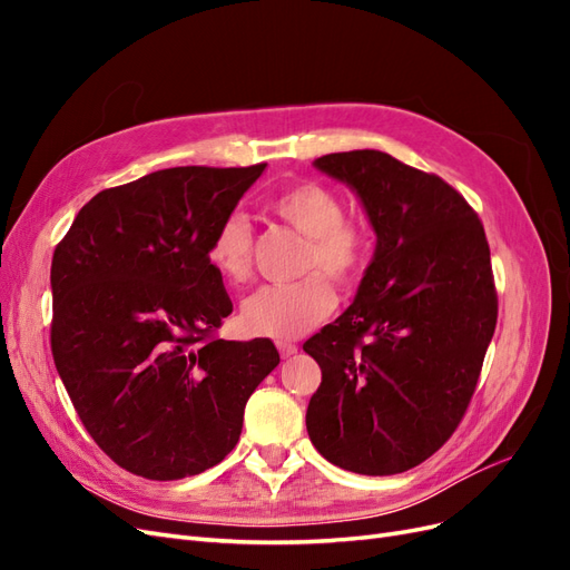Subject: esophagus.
Returning a JSON list of instances; mask_svg holds the SVG:
<instances>
[{
  "instance_id": "esophagus-1",
  "label": "esophagus",
  "mask_w": 570,
  "mask_h": 570,
  "mask_svg": "<svg viewBox=\"0 0 570 570\" xmlns=\"http://www.w3.org/2000/svg\"><path fill=\"white\" fill-rule=\"evenodd\" d=\"M278 352H281L283 358L295 356V354H297V344H292V342H278Z\"/></svg>"
}]
</instances>
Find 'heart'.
<instances>
[{
  "label": "heart",
  "instance_id": "b5f03b06",
  "mask_svg": "<svg viewBox=\"0 0 570 570\" xmlns=\"http://www.w3.org/2000/svg\"><path fill=\"white\" fill-rule=\"evenodd\" d=\"M268 209L292 230L306 237L302 271H325L340 285L354 283L368 258V235L344 218L340 197L321 183H297L281 189ZM254 233L239 214L223 218L209 245L206 262L220 281L239 285L252 273ZM335 306V289L323 273H308L289 285H264L239 306V327L254 337L292 340L321 323Z\"/></svg>",
  "mask_w": 570,
  "mask_h": 570
}]
</instances>
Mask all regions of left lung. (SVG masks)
Masks as SVG:
<instances>
[{"label": "left lung", "instance_id": "1", "mask_svg": "<svg viewBox=\"0 0 570 570\" xmlns=\"http://www.w3.org/2000/svg\"><path fill=\"white\" fill-rule=\"evenodd\" d=\"M314 166L358 197L375 252L354 302L304 342L323 373L308 440L344 471L404 473L452 438L494 335L485 230L454 187L385 151Z\"/></svg>", "mask_w": 570, "mask_h": 570}]
</instances>
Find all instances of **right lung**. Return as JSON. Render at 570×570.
I'll list each match as a JSON object with an SVG mask.
<instances>
[{"instance_id": "right-lung-1", "label": "right lung", "mask_w": 570, "mask_h": 570, "mask_svg": "<svg viewBox=\"0 0 570 570\" xmlns=\"http://www.w3.org/2000/svg\"><path fill=\"white\" fill-rule=\"evenodd\" d=\"M264 170L178 166L101 189L55 249L57 371L85 430L135 475L180 480L220 463L281 364L268 337H214L233 302L206 262Z\"/></svg>"}]
</instances>
